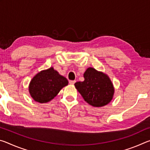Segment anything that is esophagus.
I'll list each match as a JSON object with an SVG mask.
<instances>
[{
	"label": "esophagus",
	"mask_w": 150,
	"mask_h": 150,
	"mask_svg": "<svg viewBox=\"0 0 150 150\" xmlns=\"http://www.w3.org/2000/svg\"><path fill=\"white\" fill-rule=\"evenodd\" d=\"M76 82L75 81H72V80H71V81H69V83L71 85H73L74 84V83Z\"/></svg>",
	"instance_id": "34e87169"
}]
</instances>
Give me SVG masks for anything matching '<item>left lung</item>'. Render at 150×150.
Listing matches in <instances>:
<instances>
[{"label": "left lung", "instance_id": "obj_1", "mask_svg": "<svg viewBox=\"0 0 150 150\" xmlns=\"http://www.w3.org/2000/svg\"><path fill=\"white\" fill-rule=\"evenodd\" d=\"M84 81L75 83V87L89 105L100 107L110 102L115 92L113 85L107 75L89 67L86 70Z\"/></svg>", "mask_w": 150, "mask_h": 150}]
</instances>
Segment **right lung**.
Segmentation results:
<instances>
[{
    "instance_id": "right-lung-1",
    "label": "right lung",
    "mask_w": 150,
    "mask_h": 150,
    "mask_svg": "<svg viewBox=\"0 0 150 150\" xmlns=\"http://www.w3.org/2000/svg\"><path fill=\"white\" fill-rule=\"evenodd\" d=\"M67 85V79L50 67L42 71L32 79L29 85V92L36 102L45 103L52 100Z\"/></svg>"
}]
</instances>
